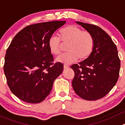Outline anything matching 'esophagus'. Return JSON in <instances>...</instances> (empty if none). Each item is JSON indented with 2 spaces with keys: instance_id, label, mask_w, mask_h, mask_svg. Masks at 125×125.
<instances>
[{
  "instance_id": "1",
  "label": "esophagus",
  "mask_w": 125,
  "mask_h": 125,
  "mask_svg": "<svg viewBox=\"0 0 125 125\" xmlns=\"http://www.w3.org/2000/svg\"><path fill=\"white\" fill-rule=\"evenodd\" d=\"M69 68V66H67V65H64V69H68Z\"/></svg>"
}]
</instances>
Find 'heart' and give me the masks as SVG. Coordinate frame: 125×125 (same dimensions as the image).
<instances>
[{"label":"heart","instance_id":"obj_1","mask_svg":"<svg viewBox=\"0 0 125 125\" xmlns=\"http://www.w3.org/2000/svg\"><path fill=\"white\" fill-rule=\"evenodd\" d=\"M59 38L63 43H68L67 53L62 54L56 59L58 62L69 64L76 61L87 59L90 56L94 48V40L92 34L80 28L70 25L62 28L59 32ZM56 36H51L48 40V48L54 55L61 52V40Z\"/></svg>","mask_w":125,"mask_h":125}]
</instances>
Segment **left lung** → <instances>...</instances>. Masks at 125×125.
Masks as SVG:
<instances>
[{"label":"left lung","instance_id":"obj_1","mask_svg":"<svg viewBox=\"0 0 125 125\" xmlns=\"http://www.w3.org/2000/svg\"><path fill=\"white\" fill-rule=\"evenodd\" d=\"M94 38L90 56L73 64L75 76L72 82L77 95L86 100L102 98L115 86L119 77L120 60L116 45L109 35L96 25L76 21Z\"/></svg>","mask_w":125,"mask_h":125}]
</instances>
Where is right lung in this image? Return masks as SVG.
<instances>
[{
  "label": "right lung",
  "instance_id": "obj_1",
  "mask_svg": "<svg viewBox=\"0 0 125 125\" xmlns=\"http://www.w3.org/2000/svg\"><path fill=\"white\" fill-rule=\"evenodd\" d=\"M66 22L29 25L12 40L6 51L3 71L10 90L20 100L30 104L44 100L54 80L63 71L62 64H52L48 40Z\"/></svg>",
  "mask_w": 125,
  "mask_h": 125
}]
</instances>
